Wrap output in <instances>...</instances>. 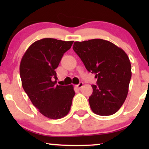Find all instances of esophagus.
I'll use <instances>...</instances> for the list:
<instances>
[{
	"label": "esophagus",
	"instance_id": "34e87169",
	"mask_svg": "<svg viewBox=\"0 0 149 149\" xmlns=\"http://www.w3.org/2000/svg\"><path fill=\"white\" fill-rule=\"evenodd\" d=\"M83 86V82H80L78 85H77V87H78L79 89L81 88V87H82Z\"/></svg>",
	"mask_w": 149,
	"mask_h": 149
}]
</instances>
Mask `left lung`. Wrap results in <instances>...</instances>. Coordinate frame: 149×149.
<instances>
[{
	"mask_svg": "<svg viewBox=\"0 0 149 149\" xmlns=\"http://www.w3.org/2000/svg\"><path fill=\"white\" fill-rule=\"evenodd\" d=\"M73 50L89 72L95 74L89 105L95 114L109 116L119 111L125 102L132 77L131 64L122 49L108 40L76 41Z\"/></svg>",
	"mask_w": 149,
	"mask_h": 149,
	"instance_id": "obj_1",
	"label": "left lung"
}]
</instances>
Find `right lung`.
Segmentation results:
<instances>
[{"label":"right lung","mask_w":149,"mask_h":149,"mask_svg":"<svg viewBox=\"0 0 149 149\" xmlns=\"http://www.w3.org/2000/svg\"><path fill=\"white\" fill-rule=\"evenodd\" d=\"M73 42L50 38L38 40L28 47L20 62L24 91L32 104L49 119L65 117L72 105L75 94L73 86L56 85L58 78L55 69Z\"/></svg>","instance_id":"1"}]
</instances>
